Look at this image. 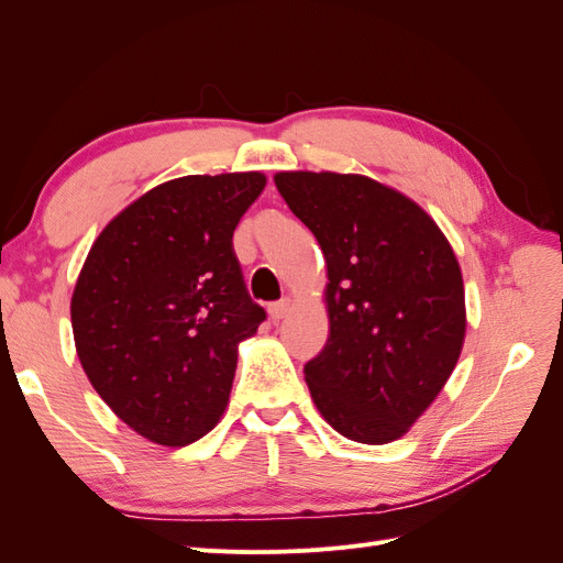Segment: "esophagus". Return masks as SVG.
I'll return each mask as SVG.
<instances>
[{
    "instance_id": "obj_1",
    "label": "esophagus",
    "mask_w": 563,
    "mask_h": 563,
    "mask_svg": "<svg viewBox=\"0 0 563 563\" xmlns=\"http://www.w3.org/2000/svg\"><path fill=\"white\" fill-rule=\"evenodd\" d=\"M288 310H291V302H288V300H277V302H272L269 308H267V312H269V319H272V321H279V319H284V317L288 314Z\"/></svg>"
}]
</instances>
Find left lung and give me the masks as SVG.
Wrapping results in <instances>:
<instances>
[{
	"mask_svg": "<svg viewBox=\"0 0 563 563\" xmlns=\"http://www.w3.org/2000/svg\"><path fill=\"white\" fill-rule=\"evenodd\" d=\"M275 183L329 269V340L302 368L310 395L343 437L395 441L434 401L463 350L455 253L418 203L366 176L286 172Z\"/></svg>",
	"mask_w": 563,
	"mask_h": 563,
	"instance_id": "8db88e82",
	"label": "left lung"
}]
</instances>
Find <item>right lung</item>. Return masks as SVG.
<instances>
[{"mask_svg": "<svg viewBox=\"0 0 563 563\" xmlns=\"http://www.w3.org/2000/svg\"><path fill=\"white\" fill-rule=\"evenodd\" d=\"M263 174L185 176L143 195L100 232L73 294L79 362L145 439L187 446L223 416L236 345L265 321L232 234Z\"/></svg>", "mask_w": 563, "mask_h": 563, "instance_id": "obj_1", "label": "right lung"}]
</instances>
